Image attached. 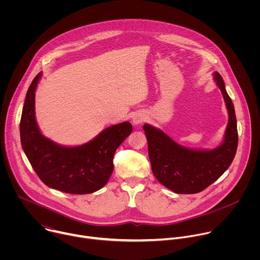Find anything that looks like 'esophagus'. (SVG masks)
<instances>
[{
	"label": "esophagus",
	"instance_id": "34e87169",
	"mask_svg": "<svg viewBox=\"0 0 260 260\" xmlns=\"http://www.w3.org/2000/svg\"><path fill=\"white\" fill-rule=\"evenodd\" d=\"M145 115L143 114V113H140V112H138V113H136L134 116H133V122H134V124L135 125H138V124H141L142 122H144L145 121Z\"/></svg>",
	"mask_w": 260,
	"mask_h": 260
}]
</instances>
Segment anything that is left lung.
I'll list each match as a JSON object with an SVG mask.
<instances>
[{"mask_svg": "<svg viewBox=\"0 0 260 260\" xmlns=\"http://www.w3.org/2000/svg\"><path fill=\"white\" fill-rule=\"evenodd\" d=\"M214 80L223 95L229 123L222 144L212 150H196L173 141L162 131L149 124L143 129L148 141V153L155 178L176 193L191 194L206 189L232 165L238 148V128L234 104L218 72Z\"/></svg>", "mask_w": 260, "mask_h": 260, "instance_id": "left-lung-1", "label": "left lung"}]
</instances>
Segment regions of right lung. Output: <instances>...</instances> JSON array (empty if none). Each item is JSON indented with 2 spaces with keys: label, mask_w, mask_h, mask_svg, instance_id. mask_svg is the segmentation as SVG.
Listing matches in <instances>:
<instances>
[{
  "label": "right lung",
  "mask_w": 260,
  "mask_h": 260,
  "mask_svg": "<svg viewBox=\"0 0 260 260\" xmlns=\"http://www.w3.org/2000/svg\"><path fill=\"white\" fill-rule=\"evenodd\" d=\"M42 73L29 85L20 119L22 149L34 171L48 187L71 193H92L108 182L114 170L113 156L133 132L122 122L105 128L94 139L80 146L66 147L44 137L36 121L35 93Z\"/></svg>",
  "instance_id": "right-lung-1"
}]
</instances>
